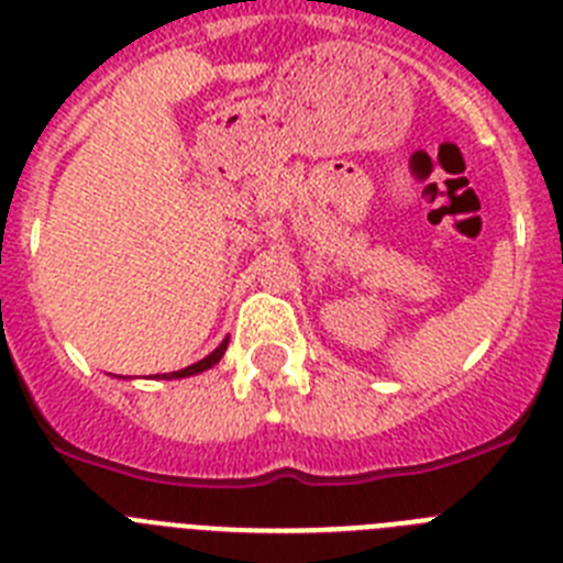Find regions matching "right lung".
Instances as JSON below:
<instances>
[{
    "instance_id": "add662e5",
    "label": "right lung",
    "mask_w": 563,
    "mask_h": 563,
    "mask_svg": "<svg viewBox=\"0 0 563 563\" xmlns=\"http://www.w3.org/2000/svg\"><path fill=\"white\" fill-rule=\"evenodd\" d=\"M225 350H228V341H222L220 346H217V350L211 352V355L208 357H202L200 363H191V366H186V369H180V372H172V375H166V377H188V375H197V372H206V369H211L213 363L220 361L222 355H225Z\"/></svg>"
}]
</instances>
